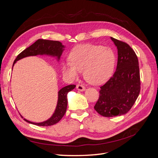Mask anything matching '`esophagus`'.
<instances>
[{
  "instance_id": "obj_1",
  "label": "esophagus",
  "mask_w": 158,
  "mask_h": 158,
  "mask_svg": "<svg viewBox=\"0 0 158 158\" xmlns=\"http://www.w3.org/2000/svg\"><path fill=\"white\" fill-rule=\"evenodd\" d=\"M76 89H77L79 91H80V92H82V91H84L85 89V88L84 86L83 85L78 84L77 85H76Z\"/></svg>"
}]
</instances>
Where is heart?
Returning a JSON list of instances; mask_svg holds the SVG:
<instances>
[{
    "label": "heart",
    "instance_id": "1",
    "mask_svg": "<svg viewBox=\"0 0 158 158\" xmlns=\"http://www.w3.org/2000/svg\"><path fill=\"white\" fill-rule=\"evenodd\" d=\"M69 59L70 61L61 64L64 76L74 80L83 70L84 78L95 85L102 84L109 78L116 63L115 54L110 47L94 44L75 47L69 53Z\"/></svg>",
    "mask_w": 158,
    "mask_h": 158
}]
</instances>
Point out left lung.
I'll return each instance as SVG.
<instances>
[{
    "mask_svg": "<svg viewBox=\"0 0 158 158\" xmlns=\"http://www.w3.org/2000/svg\"><path fill=\"white\" fill-rule=\"evenodd\" d=\"M117 48L116 71L100 87L99 97L94 109L106 117L120 116L128 113L140 91V71L135 52L126 43L111 37Z\"/></svg>",
    "mask_w": 158,
    "mask_h": 158,
    "instance_id": "left-lung-1",
    "label": "left lung"
}]
</instances>
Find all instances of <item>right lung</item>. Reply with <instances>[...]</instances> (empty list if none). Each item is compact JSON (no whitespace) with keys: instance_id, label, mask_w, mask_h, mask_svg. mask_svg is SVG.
Wrapping results in <instances>:
<instances>
[{"instance_id":"obj_1","label":"right lung","mask_w":158,"mask_h":158,"mask_svg":"<svg viewBox=\"0 0 158 158\" xmlns=\"http://www.w3.org/2000/svg\"><path fill=\"white\" fill-rule=\"evenodd\" d=\"M64 47H65L60 41L40 39L37 40L34 44L30 45L29 47L23 50L17 56L16 59L14 61L13 66L16 63V61L24 58V57L30 56L48 55L55 56L57 60H59L60 56L64 49ZM75 87V85H69L61 88L59 91L58 101H57L55 111L48 120L41 123H33L27 120L26 118H23L24 121L33 124V125L42 127L51 126L57 123L63 118L66 113L68 103L67 94L70 91L74 89Z\"/></svg>"}]
</instances>
